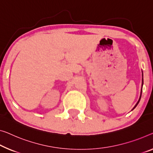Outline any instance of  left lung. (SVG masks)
Masks as SVG:
<instances>
[{
	"label": "left lung",
	"instance_id": "1",
	"mask_svg": "<svg viewBox=\"0 0 153 153\" xmlns=\"http://www.w3.org/2000/svg\"><path fill=\"white\" fill-rule=\"evenodd\" d=\"M142 76H143V75H142ZM143 83H144V80H143V78H142V86H143ZM142 90H141V94H140V98H139V100H138L137 101V103H136V105H135V107H133V109H132V110H133L134 109H135V108L136 107H137V105H138V103H139V102H140V99H141V96H142Z\"/></svg>",
	"mask_w": 153,
	"mask_h": 153
}]
</instances>
